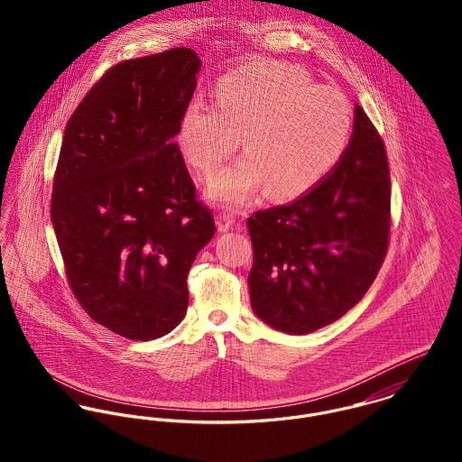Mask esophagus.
Segmentation results:
<instances>
[{"instance_id": "34e87169", "label": "esophagus", "mask_w": 462, "mask_h": 462, "mask_svg": "<svg viewBox=\"0 0 462 462\" xmlns=\"http://www.w3.org/2000/svg\"><path fill=\"white\" fill-rule=\"evenodd\" d=\"M238 222V211L235 209H220L218 217H217V226H218V231H229L236 226Z\"/></svg>"}]
</instances>
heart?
Wrapping results in <instances>:
<instances>
[{"mask_svg": "<svg viewBox=\"0 0 462 462\" xmlns=\"http://www.w3.org/2000/svg\"><path fill=\"white\" fill-rule=\"evenodd\" d=\"M352 110L341 90L317 85L297 67L260 62L220 78L215 106L192 99L180 123V145L211 176L240 145L245 158L218 172L208 194L240 204L264 187L268 198L300 196L343 158Z\"/></svg>", "mask_w": 462, "mask_h": 462, "instance_id": "heart-1", "label": "heart"}]
</instances>
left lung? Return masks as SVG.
I'll list each match as a JSON object with an SVG mask.
<instances>
[{"instance_id":"left-lung-1","label":"left lung","mask_w":462,"mask_h":462,"mask_svg":"<svg viewBox=\"0 0 462 462\" xmlns=\"http://www.w3.org/2000/svg\"><path fill=\"white\" fill-rule=\"evenodd\" d=\"M254 313L273 329L308 334L352 310L390 245L392 181L383 136L356 105L339 163L302 198L247 218Z\"/></svg>"}]
</instances>
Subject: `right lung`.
Listing matches in <instances>:
<instances>
[{"mask_svg":"<svg viewBox=\"0 0 462 462\" xmlns=\"http://www.w3.org/2000/svg\"><path fill=\"white\" fill-rule=\"evenodd\" d=\"M199 67L190 48L110 67L64 133L51 222L67 281L94 322L128 339L185 319L190 266L215 235L174 142Z\"/></svg>","mask_w":462,"mask_h":462,"instance_id":"add662e5","label":"right lung"}]
</instances>
